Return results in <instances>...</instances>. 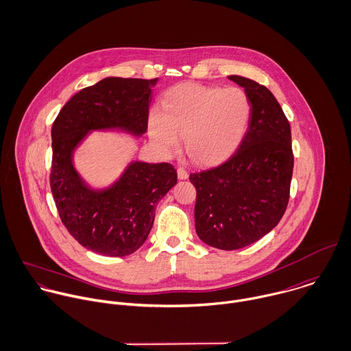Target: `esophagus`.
<instances>
[{
	"mask_svg": "<svg viewBox=\"0 0 351 351\" xmlns=\"http://www.w3.org/2000/svg\"><path fill=\"white\" fill-rule=\"evenodd\" d=\"M178 178H179L180 180H184V179H187V178H189V173H187V171H186L184 168H178Z\"/></svg>",
	"mask_w": 351,
	"mask_h": 351,
	"instance_id": "34e87169",
	"label": "esophagus"
}]
</instances>
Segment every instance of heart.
Instances as JSON below:
<instances>
[{
    "instance_id": "b5f03b06",
    "label": "heart",
    "mask_w": 351,
    "mask_h": 351,
    "mask_svg": "<svg viewBox=\"0 0 351 351\" xmlns=\"http://www.w3.org/2000/svg\"><path fill=\"white\" fill-rule=\"evenodd\" d=\"M250 113L249 97L238 87L180 83L164 94L161 110H150L147 130L164 156L178 149L183 134V150L189 158L208 165L235 150L246 132Z\"/></svg>"
}]
</instances>
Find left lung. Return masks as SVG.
<instances>
[{
    "instance_id": "1",
    "label": "left lung",
    "mask_w": 351,
    "mask_h": 351,
    "mask_svg": "<svg viewBox=\"0 0 351 351\" xmlns=\"http://www.w3.org/2000/svg\"><path fill=\"white\" fill-rule=\"evenodd\" d=\"M228 79L249 97L247 131L228 160L190 175L197 190V235L220 250L246 247L278 226L289 204L294 168L290 123L274 94L252 79Z\"/></svg>"
}]
</instances>
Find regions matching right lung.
Masks as SVG:
<instances>
[{"label":"right lung","mask_w":351,"mask_h":351,"mask_svg":"<svg viewBox=\"0 0 351 351\" xmlns=\"http://www.w3.org/2000/svg\"><path fill=\"white\" fill-rule=\"evenodd\" d=\"M156 79L105 77L76 93L51 127L50 189L68 232L87 250L109 257L136 252L153 227L157 202L176 184L168 162L132 161L109 187L91 189L73 167V152L90 131L147 130Z\"/></svg>","instance_id":"obj_1"}]
</instances>
